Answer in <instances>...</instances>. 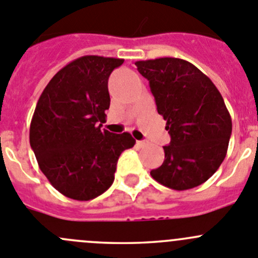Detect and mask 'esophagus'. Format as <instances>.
Wrapping results in <instances>:
<instances>
[{
    "label": "esophagus",
    "mask_w": 258,
    "mask_h": 258,
    "mask_svg": "<svg viewBox=\"0 0 258 258\" xmlns=\"http://www.w3.org/2000/svg\"><path fill=\"white\" fill-rule=\"evenodd\" d=\"M137 147H138V148H142V147H144V146H146V142H144V141H137Z\"/></svg>",
    "instance_id": "obj_1"
}]
</instances>
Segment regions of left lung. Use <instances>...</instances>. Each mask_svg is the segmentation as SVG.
Segmentation results:
<instances>
[{"label":"left lung","mask_w":258,"mask_h":258,"mask_svg":"<svg viewBox=\"0 0 258 258\" xmlns=\"http://www.w3.org/2000/svg\"><path fill=\"white\" fill-rule=\"evenodd\" d=\"M149 81L157 111L171 136L164 161L151 176L166 187L188 190L209 180L227 154L232 119L208 76L187 60L157 58L136 62Z\"/></svg>","instance_id":"8db88e82"}]
</instances>
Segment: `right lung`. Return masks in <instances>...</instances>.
Returning <instances> with one entry per match:
<instances>
[{
    "mask_svg": "<svg viewBox=\"0 0 258 258\" xmlns=\"http://www.w3.org/2000/svg\"><path fill=\"white\" fill-rule=\"evenodd\" d=\"M122 63L99 55L77 58L55 73L36 104L30 146L49 182L73 200L104 194L114 182L121 152L136 144L129 133L101 131L110 106L107 81Z\"/></svg>",
    "mask_w": 258,
    "mask_h": 258,
    "instance_id": "add662e5",
    "label": "right lung"
}]
</instances>
